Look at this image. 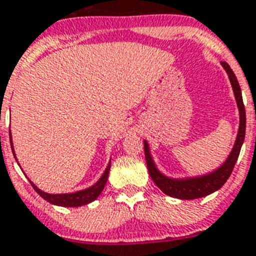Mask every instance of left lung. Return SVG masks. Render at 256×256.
<instances>
[{"label": "left lung", "mask_w": 256, "mask_h": 256, "mask_svg": "<svg viewBox=\"0 0 256 256\" xmlns=\"http://www.w3.org/2000/svg\"><path fill=\"white\" fill-rule=\"evenodd\" d=\"M222 66H224V70H226V73L230 76V84H232L233 91H234L236 100H237V106H238L240 110V128L232 152H230V157L226 158V161L224 162L220 168L215 170L214 172H211V174L204 175V176L200 178H190V179H183V180L170 179V178H166L165 175H162L156 168L152 157L150 154L148 143L144 142V153H146V168H148V171H150L152 180L154 182L156 186H158L160 190L165 193V194L175 197V198L194 200L200 198V197H205V196H208L210 193L215 192V190H220L222 186H224V183L226 182V179L232 174L233 168H234L237 158H238L240 150H241L242 143H244V139H245V106H244V102H242L241 88H240L238 81L236 78L234 73H233V70H230V66L226 62H222Z\"/></svg>", "instance_id": "1"}]
</instances>
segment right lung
<instances>
[{
    "mask_svg": "<svg viewBox=\"0 0 256 256\" xmlns=\"http://www.w3.org/2000/svg\"><path fill=\"white\" fill-rule=\"evenodd\" d=\"M10 142H11V136H10ZM11 150H12V153H14L12 144H11ZM110 164L108 165V168H106L103 176L99 179L98 183H95L94 186L88 188V190H80V192H76V193H66V194H48V193L42 192L41 190H38V188H37V186H36L30 180V183L32 184L33 190L38 193L42 198L46 200V201L50 202V204H52V205L66 206V208H78V206L90 204V202H92L94 200L98 198V196L100 194L102 190H104V186H106V179H108V174H110Z\"/></svg>",
    "mask_w": 256,
    "mask_h": 256,
    "instance_id": "1",
    "label": "right lung"
}]
</instances>
